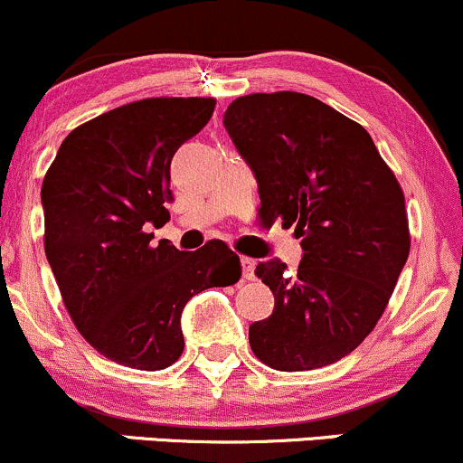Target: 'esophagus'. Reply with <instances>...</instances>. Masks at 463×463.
Here are the masks:
<instances>
[{
    "label": "esophagus",
    "instance_id": "obj_1",
    "mask_svg": "<svg viewBox=\"0 0 463 463\" xmlns=\"http://www.w3.org/2000/svg\"><path fill=\"white\" fill-rule=\"evenodd\" d=\"M241 265H242V278H245V280H253V278H256V260L242 256Z\"/></svg>",
    "mask_w": 463,
    "mask_h": 463
}]
</instances>
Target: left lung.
Wrapping results in <instances>:
<instances>
[{
  "label": "left lung",
  "mask_w": 463,
  "mask_h": 463,
  "mask_svg": "<svg viewBox=\"0 0 463 463\" xmlns=\"http://www.w3.org/2000/svg\"><path fill=\"white\" fill-rule=\"evenodd\" d=\"M222 126L251 167L267 221L296 225V273L256 267L276 307L250 326L251 351L276 371L333 364L386 309L411 250L404 194L371 134L309 94H247Z\"/></svg>",
  "instance_id": "1"
}]
</instances>
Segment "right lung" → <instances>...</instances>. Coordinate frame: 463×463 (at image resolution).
<instances>
[{"instance_id": "right-lung-1", "label": "right lung", "mask_w": 463, "mask_h": 463, "mask_svg": "<svg viewBox=\"0 0 463 463\" xmlns=\"http://www.w3.org/2000/svg\"><path fill=\"white\" fill-rule=\"evenodd\" d=\"M213 99H143L63 138L42 185L48 265L81 335L108 360L161 371L181 357V313L210 287L241 280L221 241L152 245L170 221V165L212 118Z\"/></svg>"}]
</instances>
